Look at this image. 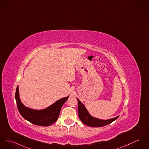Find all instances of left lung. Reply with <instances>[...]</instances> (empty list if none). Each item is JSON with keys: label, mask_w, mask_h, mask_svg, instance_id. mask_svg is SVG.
Wrapping results in <instances>:
<instances>
[{"label": "left lung", "mask_w": 149, "mask_h": 149, "mask_svg": "<svg viewBox=\"0 0 149 149\" xmlns=\"http://www.w3.org/2000/svg\"><path fill=\"white\" fill-rule=\"evenodd\" d=\"M78 100V111L80 120L84 124L87 125L90 127H100L110 124L114 122L115 120L118 118L119 116L115 117L114 118L108 119V120H101L92 117L88 113L86 108L83 105V104L77 98Z\"/></svg>", "instance_id": "1"}]
</instances>
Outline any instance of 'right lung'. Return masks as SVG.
Returning <instances> with one entry per match:
<instances>
[{
    "label": "right lung",
    "instance_id": "1",
    "mask_svg": "<svg viewBox=\"0 0 149 149\" xmlns=\"http://www.w3.org/2000/svg\"><path fill=\"white\" fill-rule=\"evenodd\" d=\"M68 98L69 96L60 99L44 110H35L27 108L22 104L19 97L18 86L15 94L18 110L22 116L35 125L44 127L49 126L57 120L62 106Z\"/></svg>",
    "mask_w": 149,
    "mask_h": 149
}]
</instances>
